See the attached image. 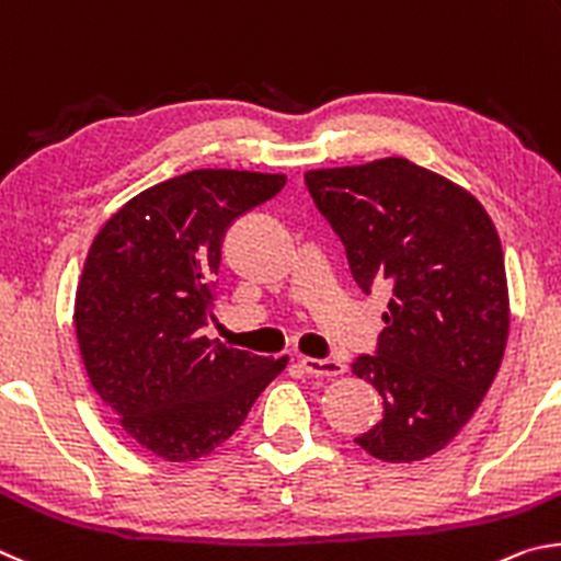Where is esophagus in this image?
Here are the masks:
<instances>
[{
  "label": "esophagus",
  "mask_w": 561,
  "mask_h": 561,
  "mask_svg": "<svg viewBox=\"0 0 561 561\" xmlns=\"http://www.w3.org/2000/svg\"><path fill=\"white\" fill-rule=\"evenodd\" d=\"M300 367L310 377H340L347 371V365L342 359H316V357H300Z\"/></svg>",
  "instance_id": "esophagus-1"
}]
</instances>
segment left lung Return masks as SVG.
Segmentation results:
<instances>
[{
	"label": "left lung",
	"instance_id": "1",
	"mask_svg": "<svg viewBox=\"0 0 561 561\" xmlns=\"http://www.w3.org/2000/svg\"><path fill=\"white\" fill-rule=\"evenodd\" d=\"M306 184L362 293H391L377 355L352 362L385 399V416L355 444L387 463L434 456L476 414L505 355L495 224L463 186L404 157L310 170Z\"/></svg>",
	"mask_w": 561,
	"mask_h": 561
}]
</instances>
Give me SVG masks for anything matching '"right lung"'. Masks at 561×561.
I'll list each match as a JSON object with an SVG mask.
<instances>
[{
	"label": "right lung",
	"instance_id": "right-lung-1",
	"mask_svg": "<svg viewBox=\"0 0 561 561\" xmlns=\"http://www.w3.org/2000/svg\"><path fill=\"white\" fill-rule=\"evenodd\" d=\"M286 174L194 170L121 206L91 243L76 290V337L98 397L164 460L224 444L288 357L204 335L229 226L273 199Z\"/></svg>",
	"mask_w": 561,
	"mask_h": 561
}]
</instances>
